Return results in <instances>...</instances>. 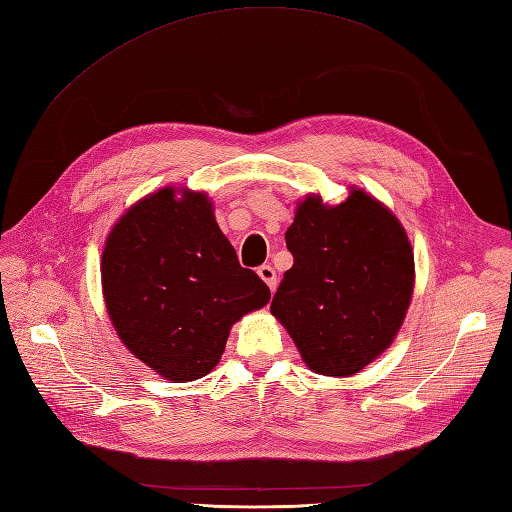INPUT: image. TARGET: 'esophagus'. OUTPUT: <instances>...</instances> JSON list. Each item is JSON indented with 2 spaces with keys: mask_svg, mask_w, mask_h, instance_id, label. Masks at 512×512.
<instances>
[{
  "mask_svg": "<svg viewBox=\"0 0 512 512\" xmlns=\"http://www.w3.org/2000/svg\"><path fill=\"white\" fill-rule=\"evenodd\" d=\"M257 274H259V279L270 287V292L277 290V272H274L272 266H266V264L259 266V268H257Z\"/></svg>",
  "mask_w": 512,
  "mask_h": 512,
  "instance_id": "34e87169",
  "label": "esophagus"
}]
</instances>
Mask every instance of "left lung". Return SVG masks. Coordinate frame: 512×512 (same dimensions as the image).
<instances>
[{"mask_svg":"<svg viewBox=\"0 0 512 512\" xmlns=\"http://www.w3.org/2000/svg\"><path fill=\"white\" fill-rule=\"evenodd\" d=\"M285 242L294 266L283 274L270 313L311 372H361L393 344L413 298L415 257L402 222L352 186L337 205L320 194L298 201Z\"/></svg>","mask_w":512,"mask_h":512,"instance_id":"left-lung-1","label":"left lung"}]
</instances>
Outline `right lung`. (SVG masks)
Masks as SVG:
<instances>
[{
  "label": "right lung",
  "instance_id": "obj_1",
  "mask_svg": "<svg viewBox=\"0 0 512 512\" xmlns=\"http://www.w3.org/2000/svg\"><path fill=\"white\" fill-rule=\"evenodd\" d=\"M101 292L123 346L173 383L212 372L231 326L270 300L240 266L207 192L177 186L142 196L114 222Z\"/></svg>",
  "mask_w": 512,
  "mask_h": 512
}]
</instances>
